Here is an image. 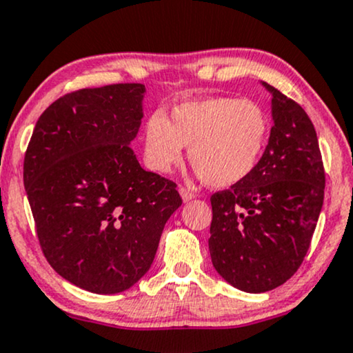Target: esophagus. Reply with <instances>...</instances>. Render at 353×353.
Segmentation results:
<instances>
[{"mask_svg":"<svg viewBox=\"0 0 353 353\" xmlns=\"http://www.w3.org/2000/svg\"><path fill=\"white\" fill-rule=\"evenodd\" d=\"M179 194H181V197H182V200H184V202H190L192 199H195L194 192L185 189V187H179Z\"/></svg>","mask_w":353,"mask_h":353,"instance_id":"obj_1","label":"esophagus"}]
</instances>
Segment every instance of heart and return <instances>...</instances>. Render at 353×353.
I'll use <instances>...</instances> for the list:
<instances>
[{
    "label": "heart",
    "mask_w": 353,
    "mask_h": 353,
    "mask_svg": "<svg viewBox=\"0 0 353 353\" xmlns=\"http://www.w3.org/2000/svg\"><path fill=\"white\" fill-rule=\"evenodd\" d=\"M270 122L256 102L236 97H203L174 105L169 119L156 114L143 128L145 163L168 174L189 146V161L216 189L246 181L261 163Z\"/></svg>",
    "instance_id": "b5f03b06"
}]
</instances>
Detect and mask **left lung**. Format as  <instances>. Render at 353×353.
Returning <instances> with one entry per match:
<instances>
[{
	"instance_id": "obj_1",
	"label": "left lung",
	"mask_w": 353,
	"mask_h": 353,
	"mask_svg": "<svg viewBox=\"0 0 353 353\" xmlns=\"http://www.w3.org/2000/svg\"><path fill=\"white\" fill-rule=\"evenodd\" d=\"M270 92L272 128L261 163L246 181L212 195L208 249L223 279L246 293L274 290L298 270L324 202L316 130L301 105Z\"/></svg>"
}]
</instances>
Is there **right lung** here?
<instances>
[{
    "mask_svg": "<svg viewBox=\"0 0 353 353\" xmlns=\"http://www.w3.org/2000/svg\"><path fill=\"white\" fill-rule=\"evenodd\" d=\"M140 83L79 89L35 123L24 187L48 264L99 295L133 287L150 270L176 184L145 171L130 148L143 119Z\"/></svg>",
    "mask_w": 353,
    "mask_h": 353,
    "instance_id": "right-lung-1",
    "label": "right lung"
}]
</instances>
